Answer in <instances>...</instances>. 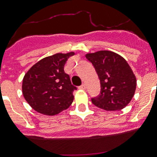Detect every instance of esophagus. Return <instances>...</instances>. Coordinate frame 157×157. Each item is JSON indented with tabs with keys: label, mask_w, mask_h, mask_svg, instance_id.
Listing matches in <instances>:
<instances>
[{
	"label": "esophagus",
	"mask_w": 157,
	"mask_h": 157,
	"mask_svg": "<svg viewBox=\"0 0 157 157\" xmlns=\"http://www.w3.org/2000/svg\"><path fill=\"white\" fill-rule=\"evenodd\" d=\"M79 89H81V90H86V84H82L81 86H79Z\"/></svg>",
	"instance_id": "obj_1"
}]
</instances>
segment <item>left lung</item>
Returning <instances> with one entry per match:
<instances>
[{
  "mask_svg": "<svg viewBox=\"0 0 157 157\" xmlns=\"http://www.w3.org/2000/svg\"><path fill=\"white\" fill-rule=\"evenodd\" d=\"M100 80L101 90L91 98L96 107L107 111H120L131 101L136 90V77L126 60L108 50L87 54Z\"/></svg>",
  "mask_w": 157,
  "mask_h": 157,
  "instance_id": "8db88e82",
  "label": "left lung"
}]
</instances>
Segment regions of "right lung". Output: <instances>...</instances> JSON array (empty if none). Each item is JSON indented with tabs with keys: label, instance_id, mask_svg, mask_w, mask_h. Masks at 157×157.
Returning <instances> with one entry per match:
<instances>
[{
	"label": "right lung",
	"instance_id": "obj_1",
	"mask_svg": "<svg viewBox=\"0 0 157 157\" xmlns=\"http://www.w3.org/2000/svg\"><path fill=\"white\" fill-rule=\"evenodd\" d=\"M73 52L45 57L31 67L23 80V94L28 104L41 114L54 116L67 109L76 86L64 72V65Z\"/></svg>",
	"mask_w": 157,
	"mask_h": 157
}]
</instances>
